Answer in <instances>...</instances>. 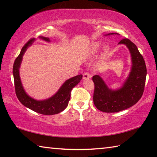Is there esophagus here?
Segmentation results:
<instances>
[{
    "instance_id": "34e87169",
    "label": "esophagus",
    "mask_w": 157,
    "mask_h": 157,
    "mask_svg": "<svg viewBox=\"0 0 157 157\" xmlns=\"http://www.w3.org/2000/svg\"><path fill=\"white\" fill-rule=\"evenodd\" d=\"M91 78V75L88 72H84L83 73V79H89Z\"/></svg>"
}]
</instances>
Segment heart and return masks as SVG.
Returning a JSON list of instances; mask_svg holds the SVG:
<instances>
[{
    "label": "heart",
    "mask_w": 157,
    "mask_h": 157,
    "mask_svg": "<svg viewBox=\"0 0 157 157\" xmlns=\"http://www.w3.org/2000/svg\"><path fill=\"white\" fill-rule=\"evenodd\" d=\"M100 48V44L98 43H96V42H95V43L92 44L91 45V46H90L89 49V51L90 53H95L98 51V50Z\"/></svg>",
    "instance_id": "obj_1"
}]
</instances>
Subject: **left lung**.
I'll use <instances>...</instances> for the list:
<instances>
[{
	"label": "left lung",
	"instance_id": "8db88e82",
	"mask_svg": "<svg viewBox=\"0 0 157 157\" xmlns=\"http://www.w3.org/2000/svg\"><path fill=\"white\" fill-rule=\"evenodd\" d=\"M118 44H125L129 48L132 55V70L123 87L117 91L109 89L99 75L93 76L94 103L98 109L103 112H118L131 107L140 99L144 91L147 68L142 55L128 39H122Z\"/></svg>",
	"mask_w": 157,
	"mask_h": 157
}]
</instances>
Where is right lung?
<instances>
[{
	"label": "right lung",
	"mask_w": 157,
	"mask_h": 157,
	"mask_svg": "<svg viewBox=\"0 0 157 157\" xmlns=\"http://www.w3.org/2000/svg\"><path fill=\"white\" fill-rule=\"evenodd\" d=\"M41 38L47 41H50L49 38L46 37H41ZM33 41L34 39H31L24 45V46L21 49L20 54L16 58L13 65V75H14L16 95L21 104L35 112L43 115H54L59 113L64 110L68 106V101L70 100L71 98V90L80 82L82 78V75H76L66 80L57 94L49 99L38 101L29 97L25 94L21 84L18 69L22 61L23 54L28 47L30 46Z\"/></svg>",
	"instance_id": "obj_1"
}]
</instances>
